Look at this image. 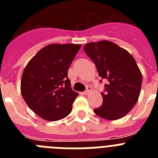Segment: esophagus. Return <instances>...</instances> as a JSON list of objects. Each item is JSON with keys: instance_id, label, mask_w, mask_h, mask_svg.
Segmentation results:
<instances>
[{"instance_id": "obj_1", "label": "esophagus", "mask_w": 158, "mask_h": 158, "mask_svg": "<svg viewBox=\"0 0 158 158\" xmlns=\"http://www.w3.org/2000/svg\"><path fill=\"white\" fill-rule=\"evenodd\" d=\"M92 90V88L90 87V86H87V88H86V90L85 92H84V94L85 95H89V93H90V92H91Z\"/></svg>"}]
</instances>
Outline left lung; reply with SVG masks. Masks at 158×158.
<instances>
[{
	"label": "left lung",
	"mask_w": 158,
	"mask_h": 158,
	"mask_svg": "<svg viewBox=\"0 0 158 158\" xmlns=\"http://www.w3.org/2000/svg\"><path fill=\"white\" fill-rule=\"evenodd\" d=\"M84 51L96 65L99 77L107 81L101 93L103 104L94 112L109 120L125 116L139 100L142 87V73L135 58L125 49L107 40L88 43Z\"/></svg>",
	"instance_id": "1"
}]
</instances>
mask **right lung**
<instances>
[{"instance_id": "right-lung-1", "label": "right lung", "mask_w": 158, "mask_h": 158, "mask_svg": "<svg viewBox=\"0 0 158 158\" xmlns=\"http://www.w3.org/2000/svg\"><path fill=\"white\" fill-rule=\"evenodd\" d=\"M81 44H50L41 49L23 69L20 90L26 104L47 121L65 118L78 93L71 89L69 65Z\"/></svg>"}]
</instances>
